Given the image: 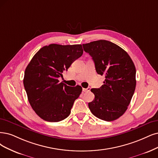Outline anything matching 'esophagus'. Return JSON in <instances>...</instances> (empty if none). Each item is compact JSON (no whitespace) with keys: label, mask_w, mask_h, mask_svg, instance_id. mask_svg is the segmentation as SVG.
I'll list each match as a JSON object with an SVG mask.
<instances>
[{"label":"esophagus","mask_w":158,"mask_h":158,"mask_svg":"<svg viewBox=\"0 0 158 158\" xmlns=\"http://www.w3.org/2000/svg\"><path fill=\"white\" fill-rule=\"evenodd\" d=\"M90 87H88L87 89H83V92H88V91H90Z\"/></svg>","instance_id":"34e87169"}]
</instances>
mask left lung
<instances>
[{
  "mask_svg": "<svg viewBox=\"0 0 158 158\" xmlns=\"http://www.w3.org/2000/svg\"><path fill=\"white\" fill-rule=\"evenodd\" d=\"M83 46L92 57L96 72L106 77L100 89H91L95 98L89 107L98 118L116 120L126 112L135 92L134 63L126 51L109 41L98 40Z\"/></svg>",
  "mask_w": 158,
  "mask_h": 158,
  "instance_id": "left-lung-1",
  "label": "left lung"
}]
</instances>
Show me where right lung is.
<instances>
[{"instance_id":"right-lung-1","label":"right lung","mask_w":158,"mask_h":158,"mask_svg":"<svg viewBox=\"0 0 158 158\" xmlns=\"http://www.w3.org/2000/svg\"><path fill=\"white\" fill-rule=\"evenodd\" d=\"M83 53L81 44H52L41 48L28 64L23 84L29 103L41 118L56 122L69 115L82 87H70L58 79Z\"/></svg>"}]
</instances>
